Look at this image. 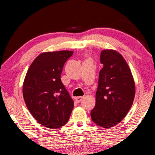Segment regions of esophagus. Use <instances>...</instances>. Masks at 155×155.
Listing matches in <instances>:
<instances>
[{
  "instance_id": "1",
  "label": "esophagus",
  "mask_w": 155,
  "mask_h": 155,
  "mask_svg": "<svg viewBox=\"0 0 155 155\" xmlns=\"http://www.w3.org/2000/svg\"><path fill=\"white\" fill-rule=\"evenodd\" d=\"M83 98H84V97H76L75 98V99L76 102L80 103V101H81L82 99H83Z\"/></svg>"
}]
</instances>
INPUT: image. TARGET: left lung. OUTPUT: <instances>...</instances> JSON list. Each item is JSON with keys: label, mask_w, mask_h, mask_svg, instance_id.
Returning <instances> with one entry per match:
<instances>
[{"label": "left lung", "mask_w": 155, "mask_h": 155, "mask_svg": "<svg viewBox=\"0 0 155 155\" xmlns=\"http://www.w3.org/2000/svg\"><path fill=\"white\" fill-rule=\"evenodd\" d=\"M96 104L91 111L92 121L104 128L121 121L133 103L135 82L128 63L121 54L112 49L101 51Z\"/></svg>", "instance_id": "obj_1"}]
</instances>
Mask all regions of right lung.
<instances>
[{
    "mask_svg": "<svg viewBox=\"0 0 155 155\" xmlns=\"http://www.w3.org/2000/svg\"><path fill=\"white\" fill-rule=\"evenodd\" d=\"M73 51L44 52L29 66L22 92L27 109L38 123L56 129L68 121L73 100L61 80L63 65Z\"/></svg>",
    "mask_w": 155,
    "mask_h": 155,
    "instance_id": "obj_1",
    "label": "right lung"
}]
</instances>
